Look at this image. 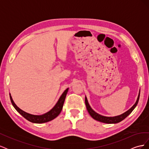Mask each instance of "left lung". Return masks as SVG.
I'll use <instances>...</instances> for the list:
<instances>
[{
    "label": "left lung",
    "instance_id": "obj_1",
    "mask_svg": "<svg viewBox=\"0 0 149 149\" xmlns=\"http://www.w3.org/2000/svg\"><path fill=\"white\" fill-rule=\"evenodd\" d=\"M139 96H140V93L139 94V96L137 97L136 102L135 103V104L131 108H130L129 110H128L127 111H126L123 114L118 116H115V117L102 116L101 115H100V114H98L97 113H96V112H94L91 109V107H90V106L89 105L86 97H85V104H86V106L87 110L89 112V114H90V116H91L94 119H95L97 121L101 122V123H106V124H116V123H119V122L124 120L126 118V117H127L130 113H131L132 111L134 109V108L136 107V106L139 100Z\"/></svg>",
    "mask_w": 149,
    "mask_h": 149
}]
</instances>
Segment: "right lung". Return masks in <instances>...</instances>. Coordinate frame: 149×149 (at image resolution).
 <instances>
[{"label":"right lung","instance_id":"right-lung-1","mask_svg":"<svg viewBox=\"0 0 149 149\" xmlns=\"http://www.w3.org/2000/svg\"><path fill=\"white\" fill-rule=\"evenodd\" d=\"M68 88H67L63 92V93L62 94V95L60 97L59 100H58V101L56 104V105L54 106V107L52 110L47 112L46 114H43V115H40V116L32 115V114H30L29 113H26V112L21 110L20 108L18 107L15 105V104L12 100V96H10V101H11V102L13 106L14 107L15 109L18 112H19V113L22 116H23L24 118H25L29 121L31 122V123L40 124V123H47V122L50 121L55 118H56V117L60 114V113L63 109V104H64V102L65 100V97L66 96V94L68 93Z\"/></svg>","mask_w":149,"mask_h":149}]
</instances>
